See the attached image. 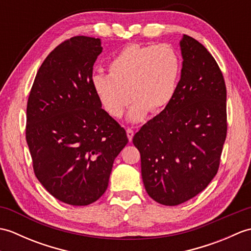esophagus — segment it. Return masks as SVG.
<instances>
[{
  "label": "esophagus",
  "mask_w": 251,
  "mask_h": 251,
  "mask_svg": "<svg viewBox=\"0 0 251 251\" xmlns=\"http://www.w3.org/2000/svg\"><path fill=\"white\" fill-rule=\"evenodd\" d=\"M126 134H127V137H128V140L131 142L132 137H134V130H132L131 128H128L126 130Z\"/></svg>",
  "instance_id": "1"
}]
</instances>
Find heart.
Masks as SVG:
<instances>
[{
  "label": "heart",
  "instance_id": "b5f03b06",
  "mask_svg": "<svg viewBox=\"0 0 251 251\" xmlns=\"http://www.w3.org/2000/svg\"><path fill=\"white\" fill-rule=\"evenodd\" d=\"M108 70L109 74L93 76L95 95L102 108L119 119L130 94L135 101L127 120L137 123L145 119L149 111L157 113L172 101L178 84L180 59L168 45L130 44L113 57Z\"/></svg>",
  "mask_w": 251,
  "mask_h": 251
}]
</instances>
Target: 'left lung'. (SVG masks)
I'll return each mask as SVG.
<instances>
[{"label":"left lung","mask_w":251,"mask_h":251,"mask_svg":"<svg viewBox=\"0 0 251 251\" xmlns=\"http://www.w3.org/2000/svg\"><path fill=\"white\" fill-rule=\"evenodd\" d=\"M172 101L134 136L146 191L162 205L196 196L217 175L226 137V88L215 58L189 35Z\"/></svg>","instance_id":"1"}]
</instances>
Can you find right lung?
Returning <instances> with one entry per match:
<instances>
[{
	"label": "right lung",
	"mask_w": 251,
	"mask_h": 251,
	"mask_svg": "<svg viewBox=\"0 0 251 251\" xmlns=\"http://www.w3.org/2000/svg\"><path fill=\"white\" fill-rule=\"evenodd\" d=\"M101 40L74 36L58 45L36 73L26 106L25 138L36 178L73 206L100 199L126 131L102 109L92 86Z\"/></svg>",
	"instance_id": "obj_1"
}]
</instances>
